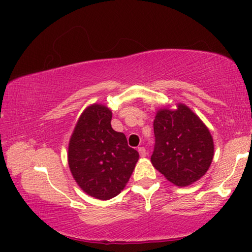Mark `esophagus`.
<instances>
[{"label":"esophagus","mask_w":252,"mask_h":252,"mask_svg":"<svg viewBox=\"0 0 252 252\" xmlns=\"http://www.w3.org/2000/svg\"><path fill=\"white\" fill-rule=\"evenodd\" d=\"M138 151H139V153H140V157L144 158V157L147 156V150H146V148L140 147V148H138Z\"/></svg>","instance_id":"1"}]
</instances>
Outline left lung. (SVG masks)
Masks as SVG:
<instances>
[{
  "label": "left lung",
  "mask_w": 252,
  "mask_h": 252,
  "mask_svg": "<svg viewBox=\"0 0 252 252\" xmlns=\"http://www.w3.org/2000/svg\"><path fill=\"white\" fill-rule=\"evenodd\" d=\"M156 144L151 162L158 171L178 187H187L203 177L210 167L215 146L206 125L187 105L157 111Z\"/></svg>",
  "instance_id": "8db88e82"
}]
</instances>
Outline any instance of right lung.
<instances>
[{
	"label": "right lung",
	"instance_id": "1",
	"mask_svg": "<svg viewBox=\"0 0 252 252\" xmlns=\"http://www.w3.org/2000/svg\"><path fill=\"white\" fill-rule=\"evenodd\" d=\"M108 106L92 104L81 114L71 135L67 161L72 176L85 193L100 200L116 197L129 181L139 153L126 135L111 126Z\"/></svg>",
	"mask_w": 252,
	"mask_h": 252
}]
</instances>
